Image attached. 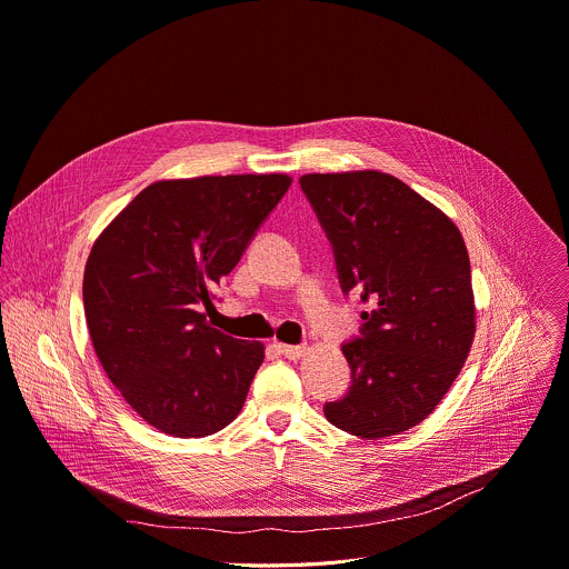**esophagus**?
Segmentation results:
<instances>
[{
	"instance_id": "1",
	"label": "esophagus",
	"mask_w": 569,
	"mask_h": 569,
	"mask_svg": "<svg viewBox=\"0 0 569 569\" xmlns=\"http://www.w3.org/2000/svg\"><path fill=\"white\" fill-rule=\"evenodd\" d=\"M277 349H279L286 358H290V360H297V358H301V356L306 353V347H303V345H283V342H279Z\"/></svg>"
}]
</instances>
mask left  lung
<instances>
[{
  "instance_id": "8db88e82",
  "label": "left lung",
  "mask_w": 569,
  "mask_h": 569,
  "mask_svg": "<svg viewBox=\"0 0 569 569\" xmlns=\"http://www.w3.org/2000/svg\"><path fill=\"white\" fill-rule=\"evenodd\" d=\"M299 183L333 244L342 292L368 303L360 338L342 345L351 386L325 416L366 440L418 427L472 349L468 247L438 206L392 174H303Z\"/></svg>"
}]
</instances>
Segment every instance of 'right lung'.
<instances>
[{"label":"right lung","mask_w":569,"mask_h":569,"mask_svg":"<svg viewBox=\"0 0 569 569\" xmlns=\"http://www.w3.org/2000/svg\"><path fill=\"white\" fill-rule=\"evenodd\" d=\"M290 183L288 174L157 181L94 240L83 272L94 353L161 433L203 438L238 418L266 347L224 336L201 306H213Z\"/></svg>","instance_id":"obj_1"}]
</instances>
